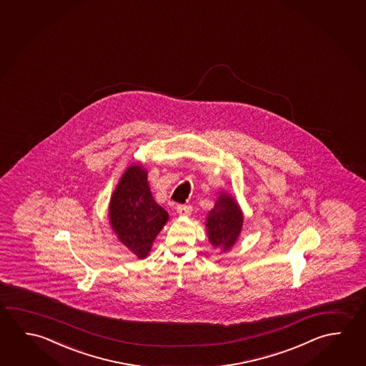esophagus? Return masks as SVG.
Wrapping results in <instances>:
<instances>
[{
    "label": "esophagus",
    "instance_id": "esophagus-1",
    "mask_svg": "<svg viewBox=\"0 0 366 366\" xmlns=\"http://www.w3.org/2000/svg\"><path fill=\"white\" fill-rule=\"evenodd\" d=\"M176 212L181 217L190 216L192 212V205H177Z\"/></svg>",
    "mask_w": 366,
    "mask_h": 366
}]
</instances>
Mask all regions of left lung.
<instances>
[{"instance_id": "obj_1", "label": "left lung", "mask_w": 366, "mask_h": 366, "mask_svg": "<svg viewBox=\"0 0 366 366\" xmlns=\"http://www.w3.org/2000/svg\"><path fill=\"white\" fill-rule=\"evenodd\" d=\"M242 223L244 214L237 200L227 192H221L205 221L208 240L214 249L228 252L239 239Z\"/></svg>"}]
</instances>
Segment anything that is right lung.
<instances>
[{"mask_svg": "<svg viewBox=\"0 0 366 366\" xmlns=\"http://www.w3.org/2000/svg\"><path fill=\"white\" fill-rule=\"evenodd\" d=\"M168 217L167 210L152 197L147 168L140 162L132 163L108 205V221L117 239L134 255L145 259Z\"/></svg>", "mask_w": 366, "mask_h": 366, "instance_id": "add662e5", "label": "right lung"}]
</instances>
